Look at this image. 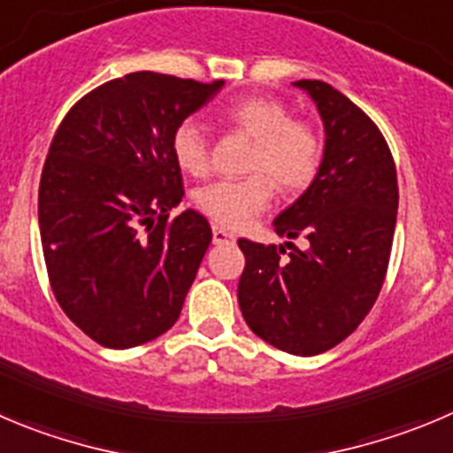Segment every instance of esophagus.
I'll use <instances>...</instances> for the list:
<instances>
[{"instance_id":"34e87169","label":"esophagus","mask_w":453,"mask_h":453,"mask_svg":"<svg viewBox=\"0 0 453 453\" xmlns=\"http://www.w3.org/2000/svg\"><path fill=\"white\" fill-rule=\"evenodd\" d=\"M213 242H215V244L235 242V235L229 234V231H224L222 226H213Z\"/></svg>"}]
</instances>
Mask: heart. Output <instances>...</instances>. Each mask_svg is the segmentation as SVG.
<instances>
[{"instance_id":"1","label":"heart","mask_w":453,"mask_h":453,"mask_svg":"<svg viewBox=\"0 0 453 453\" xmlns=\"http://www.w3.org/2000/svg\"><path fill=\"white\" fill-rule=\"evenodd\" d=\"M224 119L253 137L247 159L251 175L242 180H218L200 187L193 196L196 209L222 229H242L269 206L273 183L280 191L296 193L318 173L322 140L307 119L291 118L287 104L265 95H247L224 109ZM171 153L188 175H204L211 165L209 140L196 119L173 128Z\"/></svg>"}]
</instances>
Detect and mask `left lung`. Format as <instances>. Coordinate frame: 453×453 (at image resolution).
I'll use <instances>...</instances> for the list:
<instances>
[{
  "mask_svg": "<svg viewBox=\"0 0 453 453\" xmlns=\"http://www.w3.org/2000/svg\"><path fill=\"white\" fill-rule=\"evenodd\" d=\"M325 124V155L307 191L273 219L282 238L238 240L247 265L238 303L256 335L294 356H318L342 342L380 294L394 242L398 180L385 137L340 90L300 80ZM284 246L291 248L282 258Z\"/></svg>",
  "mask_w": 453,
  "mask_h": 453,
  "instance_id": "obj_1",
  "label": "left lung"
}]
</instances>
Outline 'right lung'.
<instances>
[{
	"label": "right lung",
	"mask_w": 453,
	"mask_h": 453,
	"mask_svg": "<svg viewBox=\"0 0 453 453\" xmlns=\"http://www.w3.org/2000/svg\"><path fill=\"white\" fill-rule=\"evenodd\" d=\"M222 86L128 73L84 95L50 142L46 269L64 313L102 347H137L180 318L213 235L197 211L169 218L184 196L171 135Z\"/></svg>",
	"instance_id": "right-lung-1"
}]
</instances>
